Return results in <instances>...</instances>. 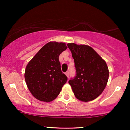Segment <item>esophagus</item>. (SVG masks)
Masks as SVG:
<instances>
[{
  "label": "esophagus",
  "mask_w": 130,
  "mask_h": 130,
  "mask_svg": "<svg viewBox=\"0 0 130 130\" xmlns=\"http://www.w3.org/2000/svg\"><path fill=\"white\" fill-rule=\"evenodd\" d=\"M65 74H66V76H67V77H68V78H69V76H70L69 72H68V71H67V72L65 73Z\"/></svg>",
  "instance_id": "obj_1"
}]
</instances>
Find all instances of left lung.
Masks as SVG:
<instances>
[{"label": "left lung", "mask_w": 130, "mask_h": 130, "mask_svg": "<svg viewBox=\"0 0 130 130\" xmlns=\"http://www.w3.org/2000/svg\"><path fill=\"white\" fill-rule=\"evenodd\" d=\"M74 61L76 74L68 83L74 96L87 102L102 93L109 78L108 67L99 54L90 46L85 44H67Z\"/></svg>", "instance_id": "1"}]
</instances>
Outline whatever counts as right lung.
<instances>
[{
  "instance_id": "add662e5",
  "label": "right lung",
  "mask_w": 130,
  "mask_h": 130,
  "mask_svg": "<svg viewBox=\"0 0 130 130\" xmlns=\"http://www.w3.org/2000/svg\"><path fill=\"white\" fill-rule=\"evenodd\" d=\"M65 43L50 41L29 61L24 77L28 89L38 100L50 102L57 98L67 77L61 71L59 57L66 50Z\"/></svg>"
}]
</instances>
